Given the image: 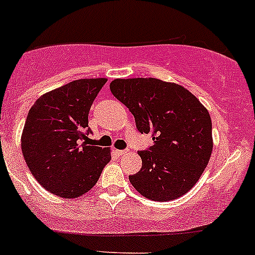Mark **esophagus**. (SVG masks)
Listing matches in <instances>:
<instances>
[{
    "label": "esophagus",
    "instance_id": "1",
    "mask_svg": "<svg viewBox=\"0 0 255 255\" xmlns=\"http://www.w3.org/2000/svg\"><path fill=\"white\" fill-rule=\"evenodd\" d=\"M115 153H116V154L119 155V157H121V155H125L126 153H128V150H126V149H124V150H119V149H117V150H115Z\"/></svg>",
    "mask_w": 255,
    "mask_h": 255
}]
</instances>
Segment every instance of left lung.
<instances>
[{"label":"left lung","mask_w":255,"mask_h":255,"mask_svg":"<svg viewBox=\"0 0 255 255\" xmlns=\"http://www.w3.org/2000/svg\"><path fill=\"white\" fill-rule=\"evenodd\" d=\"M112 94L134 115L153 145L138 152L141 170L129 180L147 199L167 202L186 194L206 170L213 148L209 112L194 94L155 78L115 79Z\"/></svg>","instance_id":"obj_1"}]
</instances>
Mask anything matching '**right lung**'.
Returning a JSON list of instances; mask_svg holds the SVG:
<instances>
[{
	"label": "right lung",
	"mask_w": 255,
	"mask_h": 255,
	"mask_svg": "<svg viewBox=\"0 0 255 255\" xmlns=\"http://www.w3.org/2000/svg\"><path fill=\"white\" fill-rule=\"evenodd\" d=\"M107 79H79L40 96L29 110L21 150L47 191L78 198L91 190L111 161L110 148L89 143L88 115Z\"/></svg>",
	"instance_id": "1"
}]
</instances>
